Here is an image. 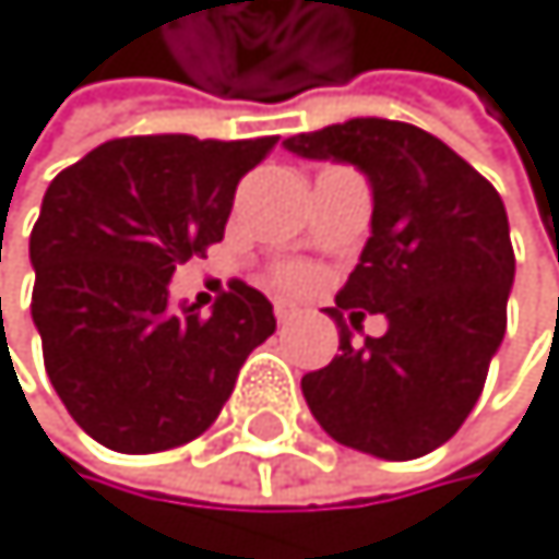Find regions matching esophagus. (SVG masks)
I'll return each mask as SVG.
<instances>
[{
  "mask_svg": "<svg viewBox=\"0 0 559 559\" xmlns=\"http://www.w3.org/2000/svg\"><path fill=\"white\" fill-rule=\"evenodd\" d=\"M273 311H276V321H294L297 318V307L290 304V300H276V307H273Z\"/></svg>",
  "mask_w": 559,
  "mask_h": 559,
  "instance_id": "obj_1",
  "label": "esophagus"
}]
</instances>
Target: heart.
I'll list each match as a JSON object with an SVG mask.
<instances>
[{"mask_svg":"<svg viewBox=\"0 0 559 559\" xmlns=\"http://www.w3.org/2000/svg\"><path fill=\"white\" fill-rule=\"evenodd\" d=\"M283 283H286V286H300V283H304V273H297V269H286V273H283Z\"/></svg>","mask_w":559,"mask_h":559,"instance_id":"obj_1","label":"heart"}]
</instances>
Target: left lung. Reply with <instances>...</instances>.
Returning a JSON list of instances; mask_svg holds the SVG:
<instances>
[{
	"mask_svg": "<svg viewBox=\"0 0 559 559\" xmlns=\"http://www.w3.org/2000/svg\"><path fill=\"white\" fill-rule=\"evenodd\" d=\"M300 158L356 165L373 189L370 241L328 318L342 353L300 380L335 442L418 460L456 436L484 391L508 321L515 252L498 189L421 127L356 117L283 141ZM362 313L388 332L352 342Z\"/></svg>",
	"mask_w": 559,
	"mask_h": 559,
	"instance_id": "1",
	"label": "left lung"
}]
</instances>
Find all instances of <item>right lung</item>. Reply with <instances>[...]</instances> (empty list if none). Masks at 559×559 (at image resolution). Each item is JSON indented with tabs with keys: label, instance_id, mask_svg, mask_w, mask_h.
I'll return each mask as SVG.
<instances>
[{
	"label": "right lung",
	"instance_id": "add662e5",
	"mask_svg": "<svg viewBox=\"0 0 559 559\" xmlns=\"http://www.w3.org/2000/svg\"><path fill=\"white\" fill-rule=\"evenodd\" d=\"M273 147L117 138L47 186L29 314L61 404L106 450L162 453L203 436L248 353L276 332L273 304L241 280L211 318L168 294L176 265L224 238L241 176Z\"/></svg>",
	"mask_w": 559,
	"mask_h": 559
}]
</instances>
